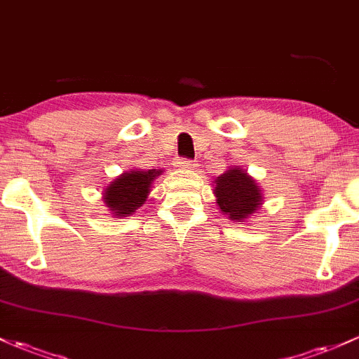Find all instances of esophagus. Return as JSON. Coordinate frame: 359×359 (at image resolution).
I'll use <instances>...</instances> for the list:
<instances>
[{
  "label": "esophagus",
  "mask_w": 359,
  "mask_h": 359,
  "mask_svg": "<svg viewBox=\"0 0 359 359\" xmlns=\"http://www.w3.org/2000/svg\"><path fill=\"white\" fill-rule=\"evenodd\" d=\"M176 168L184 169V171H194V169H196V164L191 163V161H188V159H178L176 161Z\"/></svg>",
  "instance_id": "1"
}]
</instances>
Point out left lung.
<instances>
[{"label":"left lung","instance_id":"8db88e82","mask_svg":"<svg viewBox=\"0 0 359 359\" xmlns=\"http://www.w3.org/2000/svg\"><path fill=\"white\" fill-rule=\"evenodd\" d=\"M212 183H214L215 203L229 221H248L264 205V191L240 165H229Z\"/></svg>","mask_w":359,"mask_h":359}]
</instances>
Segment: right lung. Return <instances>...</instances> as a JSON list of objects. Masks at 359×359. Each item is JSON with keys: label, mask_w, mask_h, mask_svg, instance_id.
Here are the masks:
<instances>
[{"label": "right lung", "mask_w": 359, "mask_h": 359, "mask_svg": "<svg viewBox=\"0 0 359 359\" xmlns=\"http://www.w3.org/2000/svg\"><path fill=\"white\" fill-rule=\"evenodd\" d=\"M163 175L161 169H132L116 176L102 191L104 205L116 217L133 215L147 202L152 183Z\"/></svg>", "instance_id": "right-lung-1"}]
</instances>
